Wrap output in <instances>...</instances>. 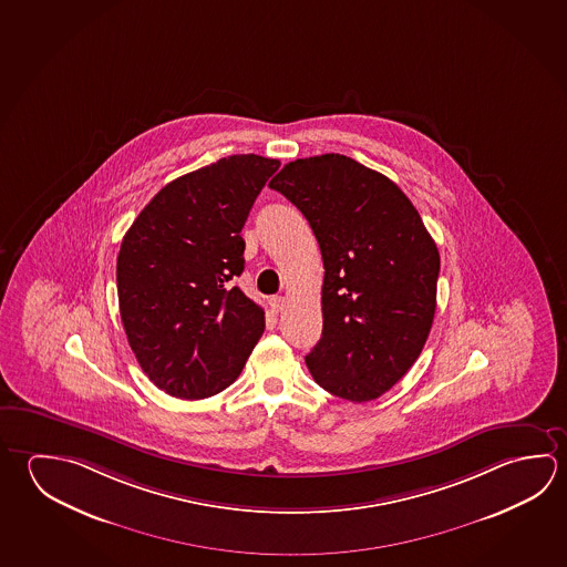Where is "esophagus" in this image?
Here are the masks:
<instances>
[{
  "instance_id": "34e87169",
  "label": "esophagus",
  "mask_w": 567,
  "mask_h": 567,
  "mask_svg": "<svg viewBox=\"0 0 567 567\" xmlns=\"http://www.w3.org/2000/svg\"><path fill=\"white\" fill-rule=\"evenodd\" d=\"M269 302H270V308H272V310H275V312H280V310H282V308H285V305H287V298L272 297V298H270Z\"/></svg>"
}]
</instances>
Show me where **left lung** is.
<instances>
[{
	"mask_svg": "<svg viewBox=\"0 0 567 567\" xmlns=\"http://www.w3.org/2000/svg\"><path fill=\"white\" fill-rule=\"evenodd\" d=\"M307 217L324 262L322 337L307 354L318 386L382 396L426 344L440 255L396 183L347 155L285 165L269 183Z\"/></svg>",
	"mask_w": 567,
	"mask_h": 567,
	"instance_id": "left-lung-1",
	"label": "left lung"
}]
</instances>
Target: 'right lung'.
<instances>
[{
	"label": "right lung",
	"mask_w": 567,
	"mask_h": 567,
	"mask_svg": "<svg viewBox=\"0 0 567 567\" xmlns=\"http://www.w3.org/2000/svg\"><path fill=\"white\" fill-rule=\"evenodd\" d=\"M280 161L230 155L171 181L125 233L117 257L130 347L155 386L200 400L230 386L265 330V310L233 277L240 230Z\"/></svg>",
	"instance_id": "obj_1"
}]
</instances>
